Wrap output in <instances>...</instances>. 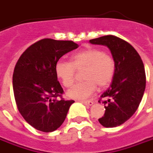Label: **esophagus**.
I'll return each instance as SVG.
<instances>
[{"instance_id":"1","label":"esophagus","mask_w":153,"mask_h":153,"mask_svg":"<svg viewBox=\"0 0 153 153\" xmlns=\"http://www.w3.org/2000/svg\"><path fill=\"white\" fill-rule=\"evenodd\" d=\"M80 102H82V103H84L85 105H88V106H92L93 104H94V102L93 101H80Z\"/></svg>"}]
</instances>
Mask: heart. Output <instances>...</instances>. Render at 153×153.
Returning <instances> with one entry per match:
<instances>
[{"instance_id":"obj_1","label":"heart","mask_w":153,"mask_h":153,"mask_svg":"<svg viewBox=\"0 0 153 153\" xmlns=\"http://www.w3.org/2000/svg\"><path fill=\"white\" fill-rule=\"evenodd\" d=\"M114 58L101 50L91 48L74 54L72 62L59 60L55 65V73L63 85L72 86L75 79V70L84 69V81L76 84L68 91V96L77 99L89 97L95 91L97 85L105 88L112 82L115 74Z\"/></svg>"}]
</instances>
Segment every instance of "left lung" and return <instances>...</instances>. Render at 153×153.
I'll return each mask as SVG.
<instances>
[{"instance_id": "left-lung-1", "label": "left lung", "mask_w": 153, "mask_h": 153, "mask_svg": "<svg viewBox=\"0 0 153 153\" xmlns=\"http://www.w3.org/2000/svg\"><path fill=\"white\" fill-rule=\"evenodd\" d=\"M89 42L108 47L116 65L112 84L101 95L108 100L103 101L105 113L99 122L105 128L120 126L134 114L143 99L146 87L143 63L136 50L117 36H104Z\"/></svg>"}]
</instances>
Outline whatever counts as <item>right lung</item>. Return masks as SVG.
Listing matches in <instances>:
<instances>
[{"label": "right lung", "mask_w": 153, "mask_h": 153, "mask_svg": "<svg viewBox=\"0 0 153 153\" xmlns=\"http://www.w3.org/2000/svg\"><path fill=\"white\" fill-rule=\"evenodd\" d=\"M78 47L71 40L40 39L27 48L17 61L12 81L17 108L25 120L39 131L51 132L59 128L74 102L56 99L64 90L55 65Z\"/></svg>", "instance_id": "obj_1"}]
</instances>
